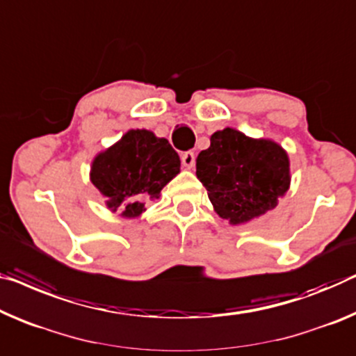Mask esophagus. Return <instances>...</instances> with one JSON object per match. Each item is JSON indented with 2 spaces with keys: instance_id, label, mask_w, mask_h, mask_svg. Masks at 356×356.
I'll return each instance as SVG.
<instances>
[{
  "instance_id": "34e87169",
  "label": "esophagus",
  "mask_w": 356,
  "mask_h": 356,
  "mask_svg": "<svg viewBox=\"0 0 356 356\" xmlns=\"http://www.w3.org/2000/svg\"><path fill=\"white\" fill-rule=\"evenodd\" d=\"M182 164L187 169H192L195 166V153L193 152L182 153Z\"/></svg>"
}]
</instances>
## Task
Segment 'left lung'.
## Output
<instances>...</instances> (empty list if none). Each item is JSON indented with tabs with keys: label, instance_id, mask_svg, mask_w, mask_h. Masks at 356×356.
<instances>
[{
	"label": "left lung",
	"instance_id": "obj_1",
	"mask_svg": "<svg viewBox=\"0 0 356 356\" xmlns=\"http://www.w3.org/2000/svg\"><path fill=\"white\" fill-rule=\"evenodd\" d=\"M196 177L212 208L232 225L248 224L277 208L291 185L289 156L272 139H254L225 127L196 158Z\"/></svg>",
	"mask_w": 356,
	"mask_h": 356
}]
</instances>
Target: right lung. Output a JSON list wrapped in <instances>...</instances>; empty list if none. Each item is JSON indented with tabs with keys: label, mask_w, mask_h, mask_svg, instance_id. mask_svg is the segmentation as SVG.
I'll use <instances>...</instances> for the list:
<instances>
[{
	"label": "right lung",
	"mask_w": 356,
	"mask_h": 356,
	"mask_svg": "<svg viewBox=\"0 0 356 356\" xmlns=\"http://www.w3.org/2000/svg\"><path fill=\"white\" fill-rule=\"evenodd\" d=\"M179 172L180 158L168 139L148 129H129L94 156L89 177L111 212L136 219Z\"/></svg>",
	"instance_id": "1"
}]
</instances>
